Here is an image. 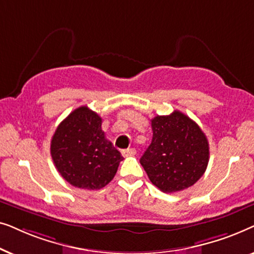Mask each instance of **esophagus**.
I'll use <instances>...</instances> for the list:
<instances>
[{"label":"esophagus","mask_w":254,"mask_h":254,"mask_svg":"<svg viewBox=\"0 0 254 254\" xmlns=\"http://www.w3.org/2000/svg\"><path fill=\"white\" fill-rule=\"evenodd\" d=\"M135 154H136V150H135L134 148L125 149V150H123V155L125 156V157H128V156H134Z\"/></svg>","instance_id":"obj_1"}]
</instances>
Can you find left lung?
<instances>
[{"label": "left lung", "instance_id": "obj_1", "mask_svg": "<svg viewBox=\"0 0 254 254\" xmlns=\"http://www.w3.org/2000/svg\"><path fill=\"white\" fill-rule=\"evenodd\" d=\"M151 128V143L140 159L150 182L165 193L194 185L209 162V144L201 128L179 111L155 117Z\"/></svg>", "mask_w": 254, "mask_h": 254}]
</instances>
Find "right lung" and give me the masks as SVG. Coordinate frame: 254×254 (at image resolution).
Here are the masks:
<instances>
[{
    "mask_svg": "<svg viewBox=\"0 0 254 254\" xmlns=\"http://www.w3.org/2000/svg\"><path fill=\"white\" fill-rule=\"evenodd\" d=\"M51 155L64 180L90 190L106 186L124 159L106 140L102 118L88 106L72 111L59 125L52 137Z\"/></svg>",
    "mask_w": 254,
    "mask_h": 254,
    "instance_id": "right-lung-1",
    "label": "right lung"
}]
</instances>
